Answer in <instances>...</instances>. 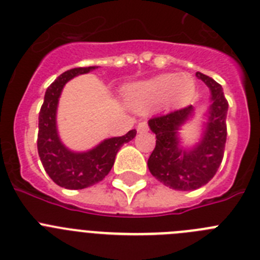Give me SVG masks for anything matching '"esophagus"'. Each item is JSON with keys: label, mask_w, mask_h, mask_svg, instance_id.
Returning a JSON list of instances; mask_svg holds the SVG:
<instances>
[{"label": "esophagus", "mask_w": 260, "mask_h": 260, "mask_svg": "<svg viewBox=\"0 0 260 260\" xmlns=\"http://www.w3.org/2000/svg\"><path fill=\"white\" fill-rule=\"evenodd\" d=\"M137 130H138V133H141V134L148 132V123H147V121H141V122L138 123Z\"/></svg>", "instance_id": "34e87169"}]
</instances>
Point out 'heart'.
<instances>
[{
  "mask_svg": "<svg viewBox=\"0 0 260 260\" xmlns=\"http://www.w3.org/2000/svg\"><path fill=\"white\" fill-rule=\"evenodd\" d=\"M194 79L187 74H164L146 82L133 84L127 89L126 100L137 109L160 105L161 103L183 104L194 92Z\"/></svg>",
  "mask_w": 260,
  "mask_h": 260,
  "instance_id": "heart-1",
  "label": "heart"
}]
</instances>
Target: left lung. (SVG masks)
I'll return each mask as SVG.
<instances>
[{
    "label": "left lung",
    "mask_w": 260,
    "mask_h": 260,
    "mask_svg": "<svg viewBox=\"0 0 260 260\" xmlns=\"http://www.w3.org/2000/svg\"><path fill=\"white\" fill-rule=\"evenodd\" d=\"M197 77L210 87L212 105L203 141L194 150H182L177 138L178 127L191 114V105L152 117L148 121L156 134V146L147 162L148 169L165 186L182 191L199 189L212 180L224 157L226 142L229 105L221 86L202 73H197Z\"/></svg>",
    "instance_id": "obj_1"
}]
</instances>
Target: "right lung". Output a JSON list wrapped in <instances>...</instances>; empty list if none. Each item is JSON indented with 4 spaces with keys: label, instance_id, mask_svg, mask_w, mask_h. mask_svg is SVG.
<instances>
[{
    "label": "right lung",
    "instance_id": "1",
    "mask_svg": "<svg viewBox=\"0 0 260 260\" xmlns=\"http://www.w3.org/2000/svg\"><path fill=\"white\" fill-rule=\"evenodd\" d=\"M93 69L96 66L75 68L59 75L48 87L39 113V156L53 182L65 189H86L104 180L113 167L119 148L137 135V130H130L123 137L110 138L84 153L71 152L61 143L57 135L56 110L62 88L71 78L86 74Z\"/></svg>",
    "mask_w": 260,
    "mask_h": 260
}]
</instances>
